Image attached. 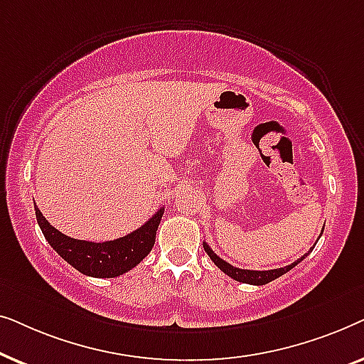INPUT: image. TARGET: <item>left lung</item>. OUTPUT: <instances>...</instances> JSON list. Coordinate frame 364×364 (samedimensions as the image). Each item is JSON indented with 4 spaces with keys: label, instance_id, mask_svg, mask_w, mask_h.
<instances>
[{
    "label": "left lung",
    "instance_id": "8db88e82",
    "mask_svg": "<svg viewBox=\"0 0 364 364\" xmlns=\"http://www.w3.org/2000/svg\"><path fill=\"white\" fill-rule=\"evenodd\" d=\"M321 233H323V230H321ZM203 250L207 252V255L210 257V260L215 263V265L220 268L223 273H227V275L232 277L233 280L242 282V283H250V285H267V283L277 280L278 277L285 275L287 272H290L293 267L298 265V263H300L303 258L306 257V255H303L301 258H298L296 262H293L291 265H287V267H283V268H275V270L258 272V270H243V268H237V267L230 265V263H227L225 260H222L220 257H217V253H213L212 248L208 247L205 242H203ZM310 250H313V247L310 248ZM308 253H310V252H308Z\"/></svg>",
    "mask_w": 364,
    "mask_h": 364
}]
</instances>
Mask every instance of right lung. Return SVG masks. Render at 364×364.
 <instances>
[{"mask_svg": "<svg viewBox=\"0 0 364 364\" xmlns=\"http://www.w3.org/2000/svg\"><path fill=\"white\" fill-rule=\"evenodd\" d=\"M36 220L49 245L77 272L94 278H114L132 270L152 250L164 207L154 213L137 230L111 242H86L64 235L43 217L34 203Z\"/></svg>", "mask_w": 364, "mask_h": 364, "instance_id": "obj_1", "label": "right lung"}]
</instances>
